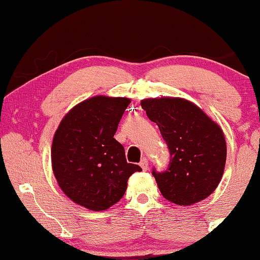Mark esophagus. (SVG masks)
I'll list each match as a JSON object with an SVG mask.
<instances>
[{
	"label": "esophagus",
	"instance_id": "esophagus-1",
	"mask_svg": "<svg viewBox=\"0 0 260 260\" xmlns=\"http://www.w3.org/2000/svg\"><path fill=\"white\" fill-rule=\"evenodd\" d=\"M139 165H140V168H142L143 170H144V171H147V170L149 169V164H148V160L145 159V157H143V159L140 160Z\"/></svg>",
	"mask_w": 260,
	"mask_h": 260
}]
</instances>
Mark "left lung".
<instances>
[{
  "instance_id": "left-lung-1",
  "label": "left lung",
  "mask_w": 260,
  "mask_h": 260,
  "mask_svg": "<svg viewBox=\"0 0 260 260\" xmlns=\"http://www.w3.org/2000/svg\"><path fill=\"white\" fill-rule=\"evenodd\" d=\"M140 105L170 150L168 170H153L164 198L178 205L208 198L221 181L226 162L225 136L219 124L182 98L145 99Z\"/></svg>"
}]
</instances>
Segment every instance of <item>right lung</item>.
I'll return each mask as SVG.
<instances>
[{
	"instance_id": "obj_1",
	"label": "right lung",
	"mask_w": 260,
	"mask_h": 260,
	"mask_svg": "<svg viewBox=\"0 0 260 260\" xmlns=\"http://www.w3.org/2000/svg\"><path fill=\"white\" fill-rule=\"evenodd\" d=\"M129 103L127 98H90L74 106L56 129L52 171L76 204L106 210L123 197L131 175L142 171L127 162L123 145L113 138Z\"/></svg>"
}]
</instances>
